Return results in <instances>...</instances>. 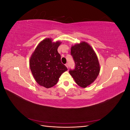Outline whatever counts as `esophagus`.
Segmentation results:
<instances>
[{
	"mask_svg": "<svg viewBox=\"0 0 130 130\" xmlns=\"http://www.w3.org/2000/svg\"><path fill=\"white\" fill-rule=\"evenodd\" d=\"M66 66L67 67V68H68V67H69V64H68V63H66Z\"/></svg>",
	"mask_w": 130,
	"mask_h": 130,
	"instance_id": "obj_1",
	"label": "esophagus"
}]
</instances>
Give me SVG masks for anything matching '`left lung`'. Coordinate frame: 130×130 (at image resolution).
Segmentation results:
<instances>
[{
  "mask_svg": "<svg viewBox=\"0 0 130 130\" xmlns=\"http://www.w3.org/2000/svg\"><path fill=\"white\" fill-rule=\"evenodd\" d=\"M71 55L75 63L74 70L69 72L77 85L86 88L96 80L100 67L95 52L85 41L71 47Z\"/></svg>",
  "mask_w": 130,
  "mask_h": 130,
  "instance_id": "1",
  "label": "left lung"
}]
</instances>
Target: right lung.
<instances>
[{
	"instance_id": "add662e5",
	"label": "right lung",
	"mask_w": 130,
	"mask_h": 130,
	"mask_svg": "<svg viewBox=\"0 0 130 130\" xmlns=\"http://www.w3.org/2000/svg\"><path fill=\"white\" fill-rule=\"evenodd\" d=\"M46 38L37 45L30 57L29 65L37 83L49 88L55 85L61 74L68 69L62 63L61 55L57 52L61 42H53Z\"/></svg>"
}]
</instances>
